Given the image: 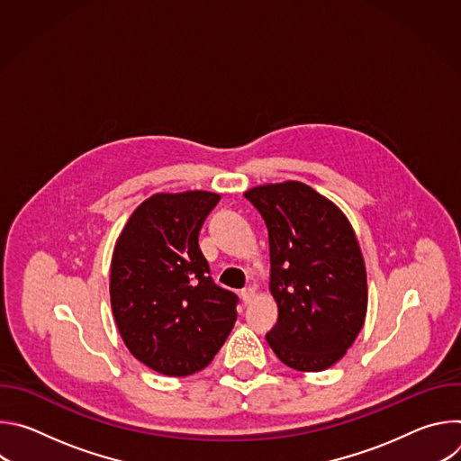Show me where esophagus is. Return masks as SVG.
Segmentation results:
<instances>
[{
  "instance_id": "obj_1",
  "label": "esophagus",
  "mask_w": 461,
  "mask_h": 461,
  "mask_svg": "<svg viewBox=\"0 0 461 461\" xmlns=\"http://www.w3.org/2000/svg\"><path fill=\"white\" fill-rule=\"evenodd\" d=\"M240 297H242V301H244V304H249L255 297H257V294H255V288H251V286H246L242 292H240Z\"/></svg>"
}]
</instances>
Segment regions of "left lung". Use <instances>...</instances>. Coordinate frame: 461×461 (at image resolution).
Masks as SVG:
<instances>
[{
	"label": "left lung",
	"instance_id": "left-lung-1",
	"mask_svg": "<svg viewBox=\"0 0 461 461\" xmlns=\"http://www.w3.org/2000/svg\"><path fill=\"white\" fill-rule=\"evenodd\" d=\"M270 239V292L277 324L267 334L290 368L336 365L365 324L368 290L363 253L347 215L313 187L286 180L244 193Z\"/></svg>",
	"mask_w": 461,
	"mask_h": 461
}]
</instances>
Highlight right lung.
Returning <instances> with one entry per match:
<instances>
[{
  "label": "right lung",
  "mask_w": 461,
  "mask_h": 461,
  "mask_svg": "<svg viewBox=\"0 0 461 461\" xmlns=\"http://www.w3.org/2000/svg\"><path fill=\"white\" fill-rule=\"evenodd\" d=\"M221 201L212 191L157 193L123 226L111 260V308L140 363L189 375L212 363L237 321V295L213 283L199 231Z\"/></svg>",
  "instance_id": "1"
}]
</instances>
